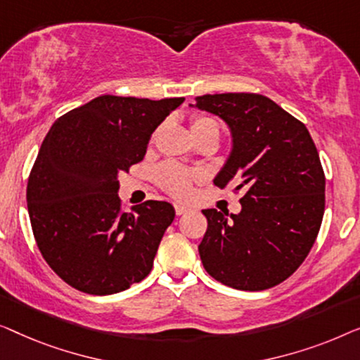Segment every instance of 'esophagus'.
Instances as JSON below:
<instances>
[{"label": "esophagus", "instance_id": "1", "mask_svg": "<svg viewBox=\"0 0 360 360\" xmlns=\"http://www.w3.org/2000/svg\"><path fill=\"white\" fill-rule=\"evenodd\" d=\"M174 210H176V215H184L191 210V207H187L184 204H174Z\"/></svg>", "mask_w": 360, "mask_h": 360}]
</instances>
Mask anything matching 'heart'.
<instances>
[{
	"label": "heart",
	"instance_id": "1",
	"mask_svg": "<svg viewBox=\"0 0 360 360\" xmlns=\"http://www.w3.org/2000/svg\"><path fill=\"white\" fill-rule=\"evenodd\" d=\"M191 129L194 136L205 134V131H215L219 134V125L215 120L210 117H204V115H197L192 119ZM202 174L199 171L189 169L186 166L174 161H168V163L161 165L156 169V182L165 192L169 195L176 197V199H187L192 195V189H194V182L200 181Z\"/></svg>",
	"mask_w": 360,
	"mask_h": 360
}]
</instances>
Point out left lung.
<instances>
[{"instance_id": "left-lung-1", "label": "left lung", "mask_w": 360, "mask_h": 360, "mask_svg": "<svg viewBox=\"0 0 360 360\" xmlns=\"http://www.w3.org/2000/svg\"><path fill=\"white\" fill-rule=\"evenodd\" d=\"M202 110L233 135L230 158L215 184H236L241 212L202 210L199 245L205 271L238 290H266L295 272L310 252L325 214V171L305 124L256 93L205 94Z\"/></svg>"}]
</instances>
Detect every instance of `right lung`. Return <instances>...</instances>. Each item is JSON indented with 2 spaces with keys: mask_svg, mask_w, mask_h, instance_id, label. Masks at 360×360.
I'll return each instance as SVG.
<instances>
[{
  "mask_svg": "<svg viewBox=\"0 0 360 360\" xmlns=\"http://www.w3.org/2000/svg\"><path fill=\"white\" fill-rule=\"evenodd\" d=\"M184 98L104 94L55 120L27 181V210L40 255L68 285L110 295L153 267L173 205L146 200L125 212L119 173L146 153L155 129Z\"/></svg>",
  "mask_w": 360,
  "mask_h": 360,
  "instance_id": "obj_1",
  "label": "right lung"
}]
</instances>
